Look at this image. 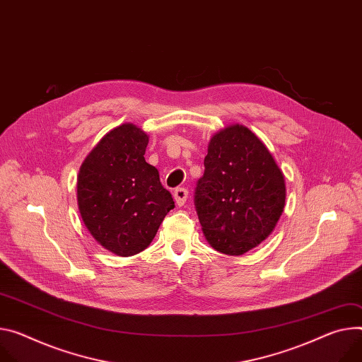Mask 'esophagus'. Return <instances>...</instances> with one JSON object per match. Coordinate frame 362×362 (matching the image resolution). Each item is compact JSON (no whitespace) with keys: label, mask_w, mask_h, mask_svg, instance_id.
Instances as JSON below:
<instances>
[{"label":"esophagus","mask_w":362,"mask_h":362,"mask_svg":"<svg viewBox=\"0 0 362 362\" xmlns=\"http://www.w3.org/2000/svg\"><path fill=\"white\" fill-rule=\"evenodd\" d=\"M173 198H175V202H176L177 206H183L186 204V199H187V189L177 187L173 193Z\"/></svg>","instance_id":"obj_1"}]
</instances>
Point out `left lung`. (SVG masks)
I'll return each instance as SVG.
<instances>
[{
    "mask_svg": "<svg viewBox=\"0 0 362 362\" xmlns=\"http://www.w3.org/2000/svg\"><path fill=\"white\" fill-rule=\"evenodd\" d=\"M286 204L284 176L266 144L244 125H229L208 146L194 206L206 241L243 255L276 228Z\"/></svg>",
    "mask_w": 362,
    "mask_h": 362,
    "instance_id": "8db88e82",
    "label": "left lung"
}]
</instances>
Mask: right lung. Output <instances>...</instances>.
<instances>
[{"label":"right lung","instance_id":"obj_1","mask_svg":"<svg viewBox=\"0 0 362 362\" xmlns=\"http://www.w3.org/2000/svg\"><path fill=\"white\" fill-rule=\"evenodd\" d=\"M148 136L125 122L107 133L83 160L78 206L90 235L105 250L129 257L146 250L175 208L158 172L144 158Z\"/></svg>","mask_w":362,"mask_h":362}]
</instances>
